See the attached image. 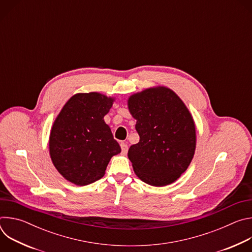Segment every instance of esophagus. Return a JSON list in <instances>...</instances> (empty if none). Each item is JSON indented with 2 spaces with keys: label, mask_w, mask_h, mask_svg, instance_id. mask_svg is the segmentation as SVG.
I'll use <instances>...</instances> for the list:
<instances>
[{
  "label": "esophagus",
  "mask_w": 252,
  "mask_h": 252,
  "mask_svg": "<svg viewBox=\"0 0 252 252\" xmlns=\"http://www.w3.org/2000/svg\"><path fill=\"white\" fill-rule=\"evenodd\" d=\"M121 148H122V152H123V154H126L127 153V151H128V147H127V145L126 142H121Z\"/></svg>",
  "instance_id": "1"
}]
</instances>
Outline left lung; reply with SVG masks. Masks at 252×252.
<instances>
[{
    "instance_id": "left-lung-1",
    "label": "left lung",
    "mask_w": 252,
    "mask_h": 252,
    "mask_svg": "<svg viewBox=\"0 0 252 252\" xmlns=\"http://www.w3.org/2000/svg\"><path fill=\"white\" fill-rule=\"evenodd\" d=\"M139 141L128 150L136 175L148 185L172 184L189 167L195 151V126L187 106L171 90L148 89L128 98Z\"/></svg>"
}]
</instances>
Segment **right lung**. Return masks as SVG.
Listing matches in <instances>:
<instances>
[{"label":"right lung","instance_id":"1","mask_svg":"<svg viewBox=\"0 0 252 252\" xmlns=\"http://www.w3.org/2000/svg\"><path fill=\"white\" fill-rule=\"evenodd\" d=\"M114 99L97 93L78 94L63 105L50 135V155L68 182L88 186L104 175L121 147L104 121Z\"/></svg>","mask_w":252,"mask_h":252}]
</instances>
